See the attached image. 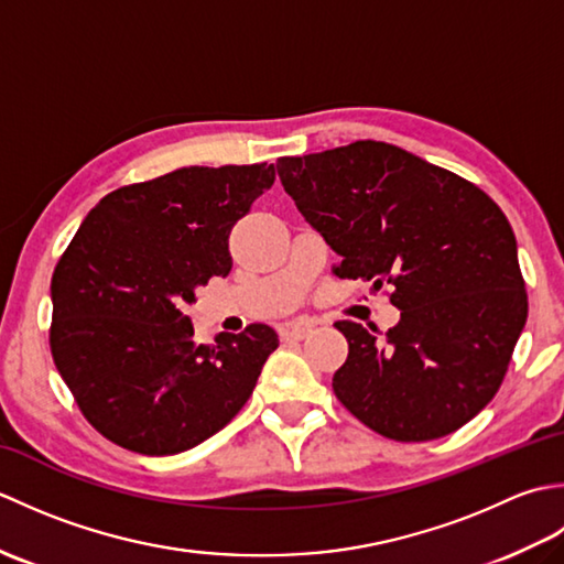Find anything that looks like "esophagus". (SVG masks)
Listing matches in <instances>:
<instances>
[{
    "instance_id": "esophagus-1",
    "label": "esophagus",
    "mask_w": 564,
    "mask_h": 564,
    "mask_svg": "<svg viewBox=\"0 0 564 564\" xmlns=\"http://www.w3.org/2000/svg\"><path fill=\"white\" fill-rule=\"evenodd\" d=\"M313 322H291L279 329L283 341H303L310 332H313Z\"/></svg>"
}]
</instances>
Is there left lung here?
I'll list each match as a JSON object with an SVG mask.
<instances>
[{
	"label": "left lung",
	"instance_id": "obj_1",
	"mask_svg": "<svg viewBox=\"0 0 564 564\" xmlns=\"http://www.w3.org/2000/svg\"><path fill=\"white\" fill-rule=\"evenodd\" d=\"M275 172L337 251L339 279L392 285L400 322L382 337L337 322L349 356L332 388L394 441L458 431L495 398L529 317L507 215L463 176L388 142L358 140Z\"/></svg>",
	"mask_w": 564,
	"mask_h": 564
}]
</instances>
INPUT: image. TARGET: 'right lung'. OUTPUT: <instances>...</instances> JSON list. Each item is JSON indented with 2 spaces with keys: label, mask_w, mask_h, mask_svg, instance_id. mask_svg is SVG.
Returning a JSON list of instances; mask_svg holds the SVG:
<instances>
[{
  "label": "right lung",
  "mask_w": 564,
  "mask_h": 564,
  "mask_svg": "<svg viewBox=\"0 0 564 564\" xmlns=\"http://www.w3.org/2000/svg\"><path fill=\"white\" fill-rule=\"evenodd\" d=\"M273 164L182 166L111 191L51 281V351L82 414L142 455H174L232 422L279 346L269 325L196 344L184 305L232 269L227 239Z\"/></svg>",
  "instance_id": "add662e5"
}]
</instances>
